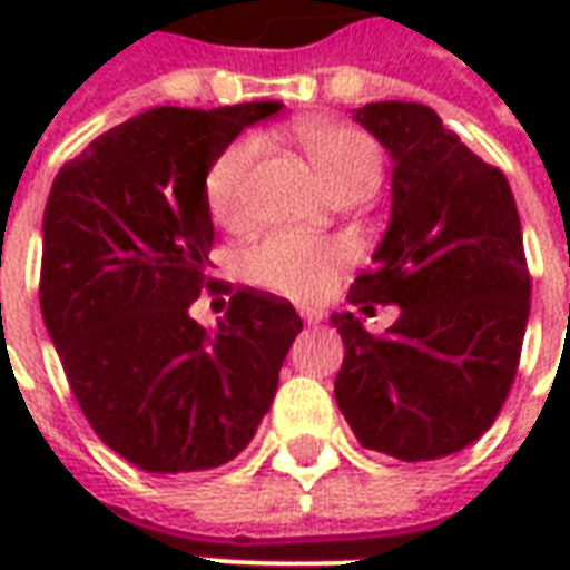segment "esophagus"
Here are the masks:
<instances>
[{
  "label": "esophagus",
  "instance_id": "esophagus-1",
  "mask_svg": "<svg viewBox=\"0 0 570 570\" xmlns=\"http://www.w3.org/2000/svg\"><path fill=\"white\" fill-rule=\"evenodd\" d=\"M302 321L305 323H321L323 321V308H298Z\"/></svg>",
  "mask_w": 570,
  "mask_h": 570
}]
</instances>
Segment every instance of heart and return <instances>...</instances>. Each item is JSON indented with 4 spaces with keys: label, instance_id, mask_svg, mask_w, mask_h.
Segmentation results:
<instances>
[{
    "label": "heart",
    "instance_id": "b5f03b06",
    "mask_svg": "<svg viewBox=\"0 0 570 570\" xmlns=\"http://www.w3.org/2000/svg\"><path fill=\"white\" fill-rule=\"evenodd\" d=\"M296 140L314 164L330 195L347 188H375L382 176L379 146L357 128L335 121H302ZM256 140H237L213 161L207 174V204L219 223H240L244 216V186ZM351 259V249L338 240H321L305 235H274L247 253V274L253 284L274 289L281 296L314 302L333 289L335 277Z\"/></svg>",
    "mask_w": 570,
    "mask_h": 570
}]
</instances>
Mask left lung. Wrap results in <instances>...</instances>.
<instances>
[{
	"instance_id": "8db88e82",
	"label": "left lung",
	"mask_w": 570,
	"mask_h": 570,
	"mask_svg": "<svg viewBox=\"0 0 570 570\" xmlns=\"http://www.w3.org/2000/svg\"><path fill=\"white\" fill-rule=\"evenodd\" d=\"M391 155V219L347 302L400 305L384 335L351 311L330 323L345 342L335 403L360 445L436 461L494 424L525 338L522 223L507 176L466 149L424 104L354 109Z\"/></svg>"
}]
</instances>
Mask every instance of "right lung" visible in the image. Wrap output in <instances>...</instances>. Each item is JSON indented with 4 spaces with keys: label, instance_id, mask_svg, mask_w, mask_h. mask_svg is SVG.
<instances>
[{
    "label": "right lung",
    "instance_id": "1",
    "mask_svg": "<svg viewBox=\"0 0 570 570\" xmlns=\"http://www.w3.org/2000/svg\"><path fill=\"white\" fill-rule=\"evenodd\" d=\"M284 104L155 106L60 167L42 219V317L100 440L146 473L244 452L272 409L302 317L237 289L216 330L188 308L207 281V174Z\"/></svg>",
    "mask_w": 570,
    "mask_h": 570
}]
</instances>
